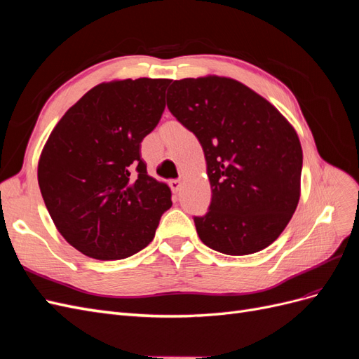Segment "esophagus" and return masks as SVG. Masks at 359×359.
I'll return each mask as SVG.
<instances>
[{"label": "esophagus", "instance_id": "obj_1", "mask_svg": "<svg viewBox=\"0 0 359 359\" xmlns=\"http://www.w3.org/2000/svg\"><path fill=\"white\" fill-rule=\"evenodd\" d=\"M181 186H182V182H181L180 180H172V181H169V187H170V190H172L173 193H178V191L181 190Z\"/></svg>", "mask_w": 359, "mask_h": 359}]
</instances>
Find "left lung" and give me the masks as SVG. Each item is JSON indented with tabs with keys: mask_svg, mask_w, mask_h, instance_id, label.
<instances>
[{
	"mask_svg": "<svg viewBox=\"0 0 359 359\" xmlns=\"http://www.w3.org/2000/svg\"><path fill=\"white\" fill-rule=\"evenodd\" d=\"M168 109L198 137L212 189L193 217L201 241L231 256L260 252L285 231L299 201L302 149L276 107L241 82L175 81Z\"/></svg>",
	"mask_w": 359,
	"mask_h": 359,
	"instance_id": "left-lung-1",
	"label": "left lung"
}]
</instances>
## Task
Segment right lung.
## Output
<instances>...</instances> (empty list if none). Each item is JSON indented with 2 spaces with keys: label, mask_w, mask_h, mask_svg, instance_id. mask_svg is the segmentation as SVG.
Here are the masks:
<instances>
[{
  "label": "right lung",
  "mask_w": 359,
  "mask_h": 359,
  "mask_svg": "<svg viewBox=\"0 0 359 359\" xmlns=\"http://www.w3.org/2000/svg\"><path fill=\"white\" fill-rule=\"evenodd\" d=\"M170 79L100 83L53 128L39 161L43 201L85 256L124 259L153 241L170 190L147 173L140 142L166 107Z\"/></svg>",
  "instance_id": "right-lung-1"
}]
</instances>
